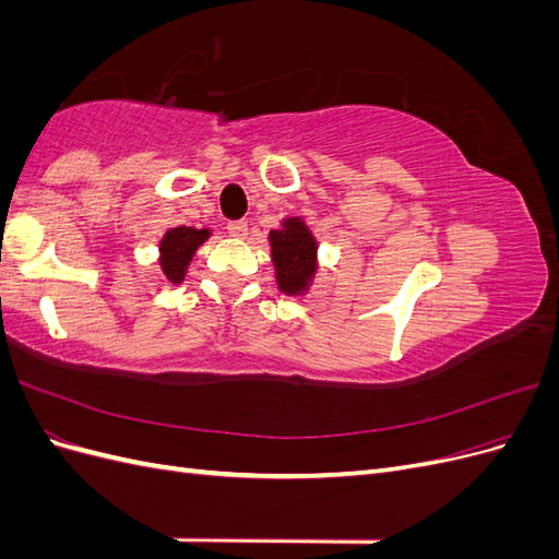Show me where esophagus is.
Here are the masks:
<instances>
[{
  "label": "esophagus",
  "mask_w": 559,
  "mask_h": 559,
  "mask_svg": "<svg viewBox=\"0 0 559 559\" xmlns=\"http://www.w3.org/2000/svg\"><path fill=\"white\" fill-rule=\"evenodd\" d=\"M228 233L233 235V238L245 240L247 235H249V226H247V222H230L228 224Z\"/></svg>",
  "instance_id": "obj_1"
}]
</instances>
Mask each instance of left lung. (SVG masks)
I'll use <instances>...</instances> for the list:
<instances>
[{"instance_id":"1","label":"left lung","mask_w":559,"mask_h":559,"mask_svg":"<svg viewBox=\"0 0 559 559\" xmlns=\"http://www.w3.org/2000/svg\"><path fill=\"white\" fill-rule=\"evenodd\" d=\"M275 280L286 296H302L317 275V240L300 216H286L282 226L267 233Z\"/></svg>"}]
</instances>
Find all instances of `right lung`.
Returning a JSON list of instances; mask_svg holds the SVG:
<instances>
[{
  "label": "right lung",
  "mask_w": 559,
  "mask_h": 559,
  "mask_svg": "<svg viewBox=\"0 0 559 559\" xmlns=\"http://www.w3.org/2000/svg\"><path fill=\"white\" fill-rule=\"evenodd\" d=\"M212 230L210 228H191V226H177L167 230L158 251H160V270L167 282L173 284H181L186 277V270H189L198 247H202V242L210 240Z\"/></svg>",
  "instance_id": "add662e5"
}]
</instances>
